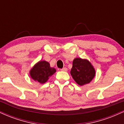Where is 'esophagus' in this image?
Returning <instances> with one entry per match:
<instances>
[{"instance_id":"obj_1","label":"esophagus","mask_w":124,"mask_h":124,"mask_svg":"<svg viewBox=\"0 0 124 124\" xmlns=\"http://www.w3.org/2000/svg\"><path fill=\"white\" fill-rule=\"evenodd\" d=\"M61 70L64 71V72H66V71L68 70V69H67L66 68H62V69H61Z\"/></svg>"}]
</instances>
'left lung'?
Segmentation results:
<instances>
[{"label":"left lung","instance_id":"1","mask_svg":"<svg viewBox=\"0 0 124 124\" xmlns=\"http://www.w3.org/2000/svg\"><path fill=\"white\" fill-rule=\"evenodd\" d=\"M70 74L75 82L80 86L89 83L95 76V70L89 61L75 58Z\"/></svg>","mask_w":124,"mask_h":124}]
</instances>
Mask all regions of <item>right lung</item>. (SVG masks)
I'll list each match as a JSON object with an SVG mask.
<instances>
[{
    "label": "right lung",
    "mask_w": 124,
    "mask_h": 124,
    "mask_svg": "<svg viewBox=\"0 0 124 124\" xmlns=\"http://www.w3.org/2000/svg\"><path fill=\"white\" fill-rule=\"evenodd\" d=\"M55 72V68H51L48 62L39 61L31 70L30 76L32 79L42 84L45 83Z\"/></svg>",
    "instance_id": "add662e5"
}]
</instances>
